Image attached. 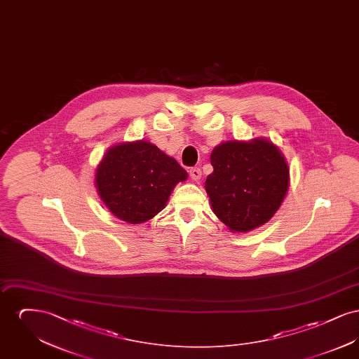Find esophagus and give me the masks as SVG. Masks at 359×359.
I'll use <instances>...</instances> for the list:
<instances>
[{"label":"esophagus","instance_id":"obj_1","mask_svg":"<svg viewBox=\"0 0 359 359\" xmlns=\"http://www.w3.org/2000/svg\"><path fill=\"white\" fill-rule=\"evenodd\" d=\"M189 176H191V179L192 180H195V182H198V180H201L202 179V171H201V168H198V167H194V168H189Z\"/></svg>","mask_w":359,"mask_h":359}]
</instances>
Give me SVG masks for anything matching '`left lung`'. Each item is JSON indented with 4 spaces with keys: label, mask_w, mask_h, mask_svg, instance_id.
<instances>
[{
    "label": "left lung",
    "mask_w": 359,
    "mask_h": 359,
    "mask_svg": "<svg viewBox=\"0 0 359 359\" xmlns=\"http://www.w3.org/2000/svg\"><path fill=\"white\" fill-rule=\"evenodd\" d=\"M211 165L205 191L214 214L233 231L268 222L288 191V165L266 140L223 142L212 151Z\"/></svg>",
    "instance_id": "8db88e82"
}]
</instances>
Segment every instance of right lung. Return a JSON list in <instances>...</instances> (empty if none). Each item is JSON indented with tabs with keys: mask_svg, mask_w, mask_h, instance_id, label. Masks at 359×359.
<instances>
[{
	"mask_svg": "<svg viewBox=\"0 0 359 359\" xmlns=\"http://www.w3.org/2000/svg\"><path fill=\"white\" fill-rule=\"evenodd\" d=\"M186 179L187 172L175 158L147 141L113 147L95 173L103 203L129 223L152 219L164 208L173 187Z\"/></svg>",
	"mask_w": 359,
	"mask_h": 359,
	"instance_id": "obj_1",
	"label": "right lung"
}]
</instances>
